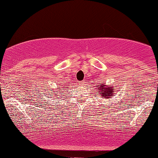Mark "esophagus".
Returning <instances> with one entry per match:
<instances>
[{
  "mask_svg": "<svg viewBox=\"0 0 158 158\" xmlns=\"http://www.w3.org/2000/svg\"><path fill=\"white\" fill-rule=\"evenodd\" d=\"M78 83H79L80 85H85V82L84 81H80V82H79Z\"/></svg>",
  "mask_w": 158,
  "mask_h": 158,
  "instance_id": "esophagus-1",
  "label": "esophagus"
}]
</instances>
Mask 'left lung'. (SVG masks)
Here are the masks:
<instances>
[{
    "mask_svg": "<svg viewBox=\"0 0 158 158\" xmlns=\"http://www.w3.org/2000/svg\"><path fill=\"white\" fill-rule=\"evenodd\" d=\"M115 87L116 86H110L109 85H105L101 83L100 85L97 88V94H100V96L104 98L109 99L114 96L115 94Z\"/></svg>",
    "mask_w": 158,
    "mask_h": 158,
    "instance_id": "left-lung-1",
    "label": "left lung"
}]
</instances>
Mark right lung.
<instances>
[{"label":"right lung","instance_id":"add662e5","mask_svg":"<svg viewBox=\"0 0 158 158\" xmlns=\"http://www.w3.org/2000/svg\"><path fill=\"white\" fill-rule=\"evenodd\" d=\"M61 88H62V87H61ZM61 88H58V87H57V88H56V89H58V90L57 91H58V92L57 93H56V91H52V89H50V90H51V91H53V93H52V94H53V95H56V97H58V91H61V90H63V89H61Z\"/></svg>","mask_w":158,"mask_h":158}]
</instances>
